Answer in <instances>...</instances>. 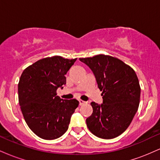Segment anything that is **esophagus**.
Returning a JSON list of instances; mask_svg holds the SVG:
<instances>
[{
	"label": "esophagus",
	"instance_id": "34e87169",
	"mask_svg": "<svg viewBox=\"0 0 160 160\" xmlns=\"http://www.w3.org/2000/svg\"><path fill=\"white\" fill-rule=\"evenodd\" d=\"M79 102H80V105H82V104L86 103V102H84V101L81 100V99H80V100H79Z\"/></svg>",
	"mask_w": 160,
	"mask_h": 160
}]
</instances>
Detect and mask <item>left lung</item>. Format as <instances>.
<instances>
[{
  "mask_svg": "<svg viewBox=\"0 0 160 160\" xmlns=\"http://www.w3.org/2000/svg\"><path fill=\"white\" fill-rule=\"evenodd\" d=\"M92 71L103 103L92 102L93 112L86 125L95 136L111 139L126 130L140 102L141 87L132 68L122 60L108 55L80 58Z\"/></svg>",
  "mask_w": 160,
  "mask_h": 160,
  "instance_id": "obj_1",
  "label": "left lung"
}]
</instances>
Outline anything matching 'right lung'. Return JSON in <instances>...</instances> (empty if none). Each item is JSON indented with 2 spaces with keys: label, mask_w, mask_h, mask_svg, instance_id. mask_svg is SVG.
<instances>
[{
  "label": "right lung",
  "mask_w": 160,
  "mask_h": 160,
  "mask_svg": "<svg viewBox=\"0 0 160 160\" xmlns=\"http://www.w3.org/2000/svg\"><path fill=\"white\" fill-rule=\"evenodd\" d=\"M76 60L47 57L27 67L20 77L18 92L22 113L30 129L41 138L52 140L65 134L78 107L77 99L63 100L56 92L66 84L65 75Z\"/></svg>",
  "instance_id": "obj_1"
}]
</instances>
